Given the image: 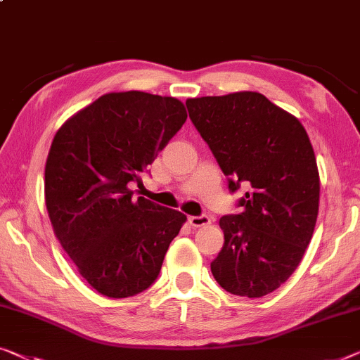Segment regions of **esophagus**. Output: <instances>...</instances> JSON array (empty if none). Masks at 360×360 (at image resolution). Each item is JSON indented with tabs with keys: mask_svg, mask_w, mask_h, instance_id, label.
Wrapping results in <instances>:
<instances>
[{
	"mask_svg": "<svg viewBox=\"0 0 360 360\" xmlns=\"http://www.w3.org/2000/svg\"><path fill=\"white\" fill-rule=\"evenodd\" d=\"M189 223L194 228H200V226H207V224L212 223V218L208 214H198V217H189Z\"/></svg>",
	"mask_w": 360,
	"mask_h": 360,
	"instance_id": "obj_1",
	"label": "esophagus"
}]
</instances>
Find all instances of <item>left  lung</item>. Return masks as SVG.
Returning a JSON list of instances; mask_svg holds the SVG:
<instances>
[{
	"label": "left lung",
	"instance_id": "8db88e82",
	"mask_svg": "<svg viewBox=\"0 0 360 360\" xmlns=\"http://www.w3.org/2000/svg\"><path fill=\"white\" fill-rule=\"evenodd\" d=\"M186 106L229 191L248 189L240 213L219 219L214 280L236 296H265L292 275L312 239L320 198L312 143L297 117L262 94L200 96Z\"/></svg>",
	"mask_w": 360,
	"mask_h": 360
}]
</instances>
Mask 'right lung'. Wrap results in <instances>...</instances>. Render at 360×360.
<instances>
[{"label": "right lung", "mask_w": 360, "mask_h": 360, "mask_svg": "<svg viewBox=\"0 0 360 360\" xmlns=\"http://www.w3.org/2000/svg\"><path fill=\"white\" fill-rule=\"evenodd\" d=\"M186 120L173 96L112 92L69 117L53 139L45 166L53 229L84 280L106 297L152 286L186 221L129 189Z\"/></svg>", "instance_id": "obj_1"}]
</instances>
